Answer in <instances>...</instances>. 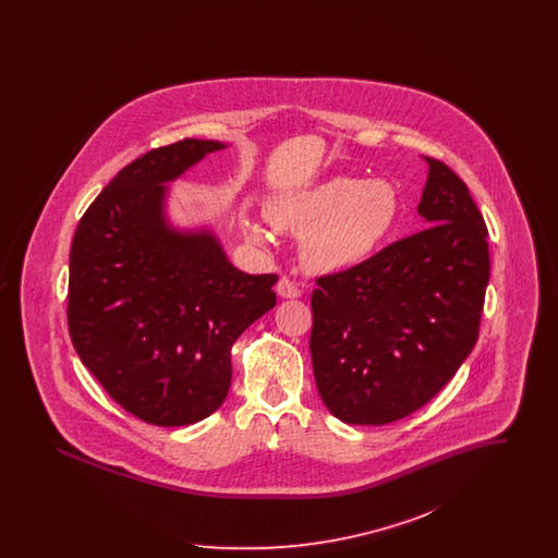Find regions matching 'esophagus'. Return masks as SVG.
Segmentation results:
<instances>
[{"instance_id": "obj_1", "label": "esophagus", "mask_w": 558, "mask_h": 558, "mask_svg": "<svg viewBox=\"0 0 558 558\" xmlns=\"http://www.w3.org/2000/svg\"><path fill=\"white\" fill-rule=\"evenodd\" d=\"M276 291H278L280 296H284V299H296V296H301V289H299L292 280H289V278H280Z\"/></svg>"}]
</instances>
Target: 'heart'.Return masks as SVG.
<instances>
[{"instance_id":"1","label":"heart","mask_w":558,"mask_h":558,"mask_svg":"<svg viewBox=\"0 0 558 558\" xmlns=\"http://www.w3.org/2000/svg\"><path fill=\"white\" fill-rule=\"evenodd\" d=\"M399 215L398 190L385 180L332 178L276 198L266 209L278 232L303 239L301 259L318 274L364 264L391 234ZM246 236L266 244L262 223H246Z\"/></svg>"}]
</instances>
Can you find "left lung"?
Segmentation results:
<instances>
[{
  "label": "left lung",
  "mask_w": 558,
  "mask_h": 558,
  "mask_svg": "<svg viewBox=\"0 0 558 558\" xmlns=\"http://www.w3.org/2000/svg\"><path fill=\"white\" fill-rule=\"evenodd\" d=\"M425 159L418 213L428 228L322 276L312 292L319 398L347 425H389L416 412L477 343L487 228L466 184L446 162Z\"/></svg>",
  "instance_id": "1"
}]
</instances>
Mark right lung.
<instances>
[{
  "label": "right lung",
  "mask_w": 558,
  "mask_h": 558,
  "mask_svg": "<svg viewBox=\"0 0 558 558\" xmlns=\"http://www.w3.org/2000/svg\"><path fill=\"white\" fill-rule=\"evenodd\" d=\"M223 148L186 137L133 160L71 246L73 345L108 396L150 425L211 416L232 383V345L276 305V274L240 271L211 230H175L165 217V184Z\"/></svg>",
  "instance_id": "1"
}]
</instances>
